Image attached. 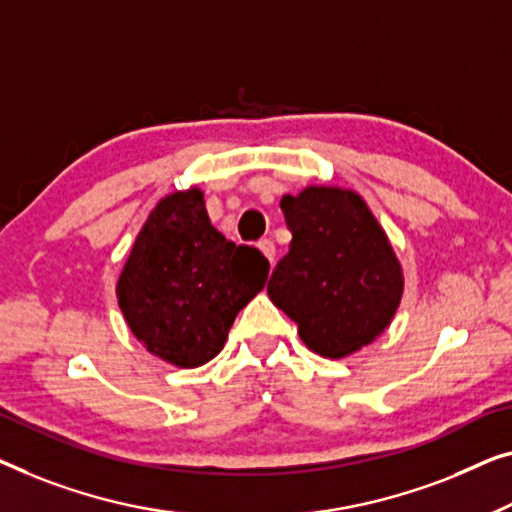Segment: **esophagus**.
Returning a JSON list of instances; mask_svg holds the SVG:
<instances>
[{
    "instance_id": "34e87169",
    "label": "esophagus",
    "mask_w": 512,
    "mask_h": 512,
    "mask_svg": "<svg viewBox=\"0 0 512 512\" xmlns=\"http://www.w3.org/2000/svg\"><path fill=\"white\" fill-rule=\"evenodd\" d=\"M257 248L262 250V255L269 259V262L273 264V255H276V246H273V241H269V239H262L257 243Z\"/></svg>"
}]
</instances>
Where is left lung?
<instances>
[{
  "label": "left lung",
  "mask_w": 512,
  "mask_h": 512,
  "mask_svg": "<svg viewBox=\"0 0 512 512\" xmlns=\"http://www.w3.org/2000/svg\"><path fill=\"white\" fill-rule=\"evenodd\" d=\"M290 253L266 285L273 306L297 322L320 357L343 359L371 345L397 315L403 269L362 194L306 185L280 199Z\"/></svg>",
  "instance_id": "left-lung-1"
}]
</instances>
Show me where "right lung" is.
<instances>
[{"label":"right lung","mask_w":512,"mask_h":512,"mask_svg":"<svg viewBox=\"0 0 512 512\" xmlns=\"http://www.w3.org/2000/svg\"><path fill=\"white\" fill-rule=\"evenodd\" d=\"M269 262L211 225L201 187L157 201L122 266L115 297L143 348L197 369L225 348L236 315L262 292Z\"/></svg>","instance_id":"add662e5"}]
</instances>
